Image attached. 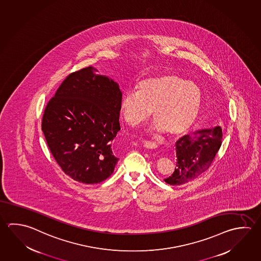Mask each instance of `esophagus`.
<instances>
[{
  "label": "esophagus",
  "mask_w": 261,
  "mask_h": 261,
  "mask_svg": "<svg viewBox=\"0 0 261 261\" xmlns=\"http://www.w3.org/2000/svg\"><path fill=\"white\" fill-rule=\"evenodd\" d=\"M143 145L146 148H149V149H156L157 146H158L156 142H150V141H145L143 142Z\"/></svg>",
  "instance_id": "1"
}]
</instances>
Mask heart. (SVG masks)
I'll return each instance as SVG.
<instances>
[{"mask_svg": "<svg viewBox=\"0 0 261 261\" xmlns=\"http://www.w3.org/2000/svg\"><path fill=\"white\" fill-rule=\"evenodd\" d=\"M199 87L174 73L140 81L134 91L125 92L119 102L124 121L136 127L147 120L152 111L154 129L179 136L190 129L199 113Z\"/></svg>", "mask_w": 261, "mask_h": 261, "instance_id": "b5f03b06", "label": "heart"}]
</instances>
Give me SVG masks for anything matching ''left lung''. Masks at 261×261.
I'll return each mask as SVG.
<instances>
[{
	"mask_svg": "<svg viewBox=\"0 0 261 261\" xmlns=\"http://www.w3.org/2000/svg\"><path fill=\"white\" fill-rule=\"evenodd\" d=\"M221 127L198 130L193 136L185 135L175 142L176 167L165 179L167 184L183 185L207 170L222 145Z\"/></svg>",
	"mask_w": 261,
	"mask_h": 261,
	"instance_id": "1",
	"label": "left lung"
}]
</instances>
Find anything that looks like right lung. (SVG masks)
<instances>
[{"label": "right lung", "instance_id": "right-lung-1", "mask_svg": "<svg viewBox=\"0 0 261 261\" xmlns=\"http://www.w3.org/2000/svg\"><path fill=\"white\" fill-rule=\"evenodd\" d=\"M92 67L67 76L43 114L42 132L62 171L84 184L109 178L119 161L112 142L120 129L119 85Z\"/></svg>", "mask_w": 261, "mask_h": 261}]
</instances>
